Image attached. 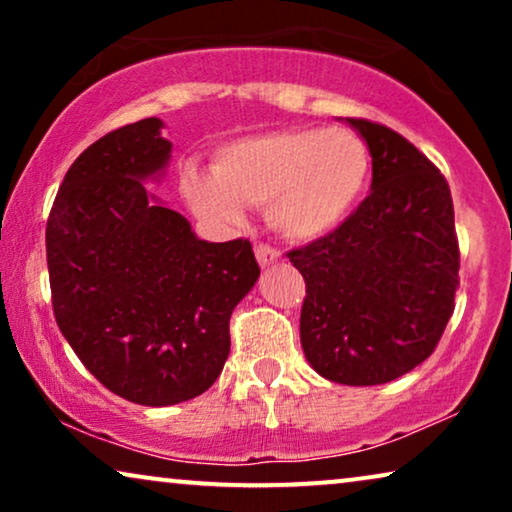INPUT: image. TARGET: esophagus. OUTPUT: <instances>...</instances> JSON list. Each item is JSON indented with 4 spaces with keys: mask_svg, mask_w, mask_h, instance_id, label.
<instances>
[{
    "mask_svg": "<svg viewBox=\"0 0 512 512\" xmlns=\"http://www.w3.org/2000/svg\"><path fill=\"white\" fill-rule=\"evenodd\" d=\"M256 258H258V265L261 268H270V265H275L277 261H282V254L275 247H270V244H256Z\"/></svg>",
    "mask_w": 512,
    "mask_h": 512,
    "instance_id": "obj_1",
    "label": "esophagus"
}]
</instances>
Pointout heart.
I'll return each instance as SVG.
<instances>
[{"mask_svg": "<svg viewBox=\"0 0 512 512\" xmlns=\"http://www.w3.org/2000/svg\"><path fill=\"white\" fill-rule=\"evenodd\" d=\"M370 177L368 146L347 128H291L237 139L214 153L212 172L188 163L181 188L195 212L235 223L265 207L293 242L319 240L359 205Z\"/></svg>", "mask_w": 512, "mask_h": 512, "instance_id": "obj_1", "label": "heart"}]
</instances>
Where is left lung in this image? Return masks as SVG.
<instances>
[{
    "label": "left lung",
    "mask_w": 512,
    "mask_h": 512,
    "mask_svg": "<svg viewBox=\"0 0 512 512\" xmlns=\"http://www.w3.org/2000/svg\"><path fill=\"white\" fill-rule=\"evenodd\" d=\"M373 156L370 195L333 233L289 251L305 279L300 345L326 380L370 387L429 359L454 312L450 186L387 125L347 118Z\"/></svg>",
    "instance_id": "left-lung-1"
}]
</instances>
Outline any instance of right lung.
I'll list each match as a JSON object with an SVG mask.
<instances>
[{
	"label": "right lung",
	"mask_w": 512,
	"mask_h": 512,
	"mask_svg": "<svg viewBox=\"0 0 512 512\" xmlns=\"http://www.w3.org/2000/svg\"><path fill=\"white\" fill-rule=\"evenodd\" d=\"M163 121L123 125L69 167L46 223L53 312L83 366L125 401L200 396L230 352V314L256 284L249 240L205 242L146 193L170 160Z\"/></svg>",
	"instance_id": "right-lung-1"
}]
</instances>
